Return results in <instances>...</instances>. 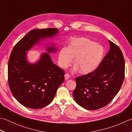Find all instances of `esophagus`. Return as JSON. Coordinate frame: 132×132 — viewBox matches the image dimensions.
Segmentation results:
<instances>
[{
  "label": "esophagus",
  "instance_id": "esophagus-1",
  "mask_svg": "<svg viewBox=\"0 0 132 132\" xmlns=\"http://www.w3.org/2000/svg\"><path fill=\"white\" fill-rule=\"evenodd\" d=\"M70 75L68 73H66L65 75H64V79H65V80H68L70 78Z\"/></svg>",
  "mask_w": 132,
  "mask_h": 132
}]
</instances>
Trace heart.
Returning <instances> with one entry per match:
<instances>
[{"label":"heart","mask_w":132,"mask_h":132,"mask_svg":"<svg viewBox=\"0 0 132 132\" xmlns=\"http://www.w3.org/2000/svg\"><path fill=\"white\" fill-rule=\"evenodd\" d=\"M105 49L102 45L84 37L73 38L68 48L62 47L59 52L58 62L62 68H66L74 57L73 69L79 70L82 73L93 71L102 61Z\"/></svg>","instance_id":"heart-1"}]
</instances>
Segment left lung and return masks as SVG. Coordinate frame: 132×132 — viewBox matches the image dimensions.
I'll return each mask as SVG.
<instances>
[{
  "label": "left lung",
  "mask_w": 132,
  "mask_h": 132,
  "mask_svg": "<svg viewBox=\"0 0 132 132\" xmlns=\"http://www.w3.org/2000/svg\"><path fill=\"white\" fill-rule=\"evenodd\" d=\"M110 50L94 71L76 78L74 100L87 110H97L112 101L125 77V61L120 47L109 40Z\"/></svg>",
  "instance_id": "obj_1"
}]
</instances>
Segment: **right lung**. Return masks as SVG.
I'll use <instances>...</instances> for the list:
<instances>
[{
    "label": "right lung",
    "mask_w": 132,
    "mask_h": 132,
    "mask_svg": "<svg viewBox=\"0 0 132 132\" xmlns=\"http://www.w3.org/2000/svg\"><path fill=\"white\" fill-rule=\"evenodd\" d=\"M55 28L34 29L18 42L11 51L8 64V81L12 94L20 104L31 109H40L50 104L59 86L63 83L64 71L52 62L50 54L43 53L39 60L30 63L26 51L43 39L58 34ZM46 51L58 50L53 45Z\"/></svg>",
    "instance_id": "right-lung-1"
}]
</instances>
